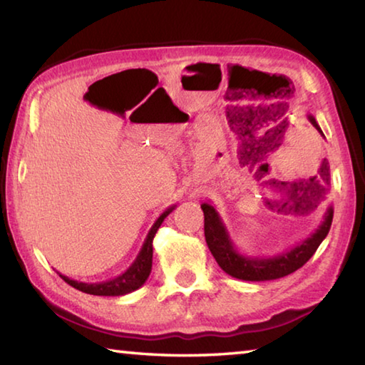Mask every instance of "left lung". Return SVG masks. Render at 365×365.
<instances>
[{
	"mask_svg": "<svg viewBox=\"0 0 365 365\" xmlns=\"http://www.w3.org/2000/svg\"><path fill=\"white\" fill-rule=\"evenodd\" d=\"M287 108L289 105L286 102H281L279 105L281 116H284ZM308 119L309 123L317 129V132H319L321 135H324L319 124L316 123V118L308 115ZM249 137H254V135H249ZM329 183H330V169L326 160H324L321 165V174L309 178V183H307V187L304 188L302 187L300 191H303V195L307 196V200L311 201L314 196L312 195L313 192L315 195L319 193V196L326 193V187H324V185H329ZM317 200H319V197H317ZM201 209L204 212V236H205V242H207L210 254L214 255L218 267H220L225 273L242 281H273L294 273V271H297L298 268H302L303 264L313 257L317 247L321 246V242L326 240V236L329 235L330 225H332V218H334V207L332 205H329L326 214L322 217V222L319 223V227H317L308 237H304L303 241L298 242L297 246L290 247L289 250L277 255L250 257V255L241 254V252L236 249L227 227H225L220 214H218L214 205L209 202H202Z\"/></svg>",
	"mask_w": 365,
	"mask_h": 365,
	"instance_id": "left-lung-1",
	"label": "left lung"
}]
</instances>
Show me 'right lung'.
<instances>
[{
	"mask_svg": "<svg viewBox=\"0 0 365 365\" xmlns=\"http://www.w3.org/2000/svg\"><path fill=\"white\" fill-rule=\"evenodd\" d=\"M177 207V204L170 205L165 209L163 214L156 218L153 227L150 228L147 237L142 244L140 252L137 254V258L132 262L130 267L124 271L123 274H119L113 279L103 281V282H78L75 279H70L68 276L61 274L62 279L70 284L71 287L81 290L84 294L91 295H101V297H119L134 292V290L140 289L145 282H147L148 276L151 273V263H153V237L156 231L160 230L164 218L168 217L172 210Z\"/></svg>",
	"mask_w": 365,
	"mask_h": 365,
	"instance_id": "right-lung-1",
	"label": "right lung"
}]
</instances>
